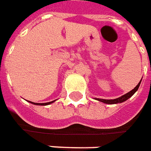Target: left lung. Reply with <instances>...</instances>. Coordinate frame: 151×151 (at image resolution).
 Here are the masks:
<instances>
[{
  "mask_svg": "<svg viewBox=\"0 0 151 151\" xmlns=\"http://www.w3.org/2000/svg\"><path fill=\"white\" fill-rule=\"evenodd\" d=\"M141 81L139 82L138 84L132 90H131L130 92H129L128 93H126V94L123 95L121 97H119V98H116V99H111V100H106V99H99L98 98L97 100L98 101H101V102H104V103H106V104H117V103H121L123 101H126V100H128L129 98H131L132 95L135 93L137 90L138 89L139 86H140V84H141Z\"/></svg>",
  "mask_w": 151,
  "mask_h": 151,
  "instance_id": "left-lung-1",
  "label": "left lung"
}]
</instances>
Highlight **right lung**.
<instances>
[{
    "label": "right lung",
    "mask_w": 151,
    "mask_h": 151,
    "mask_svg": "<svg viewBox=\"0 0 151 151\" xmlns=\"http://www.w3.org/2000/svg\"><path fill=\"white\" fill-rule=\"evenodd\" d=\"M53 101H50V102H46V103H39V104H38V103L36 104V103H35V102H32V101H31V103H32V104H35V105H43V106H45V105H49V104H51V103H53Z\"/></svg>",
    "instance_id": "obj_1"
}]
</instances>
